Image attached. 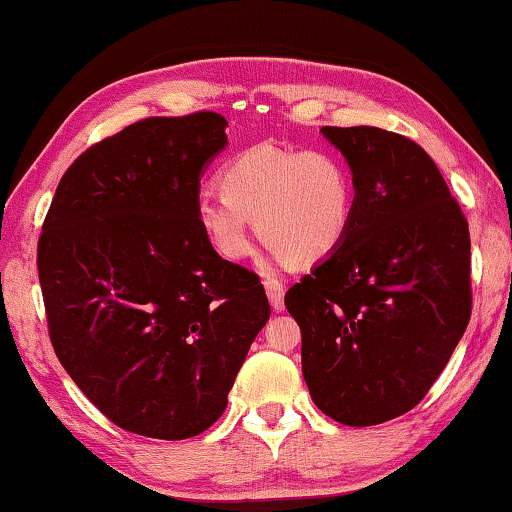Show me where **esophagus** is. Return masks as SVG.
Listing matches in <instances>:
<instances>
[{"label":"esophagus","mask_w":512,"mask_h":512,"mask_svg":"<svg viewBox=\"0 0 512 512\" xmlns=\"http://www.w3.org/2000/svg\"><path fill=\"white\" fill-rule=\"evenodd\" d=\"M264 287H266V296H269L271 308L276 310V312L285 310V289H282L280 282H276V280H264Z\"/></svg>","instance_id":"34e87169"}]
</instances>
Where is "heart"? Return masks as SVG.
<instances>
[{
	"label": "heart",
	"instance_id": "1",
	"mask_svg": "<svg viewBox=\"0 0 512 512\" xmlns=\"http://www.w3.org/2000/svg\"><path fill=\"white\" fill-rule=\"evenodd\" d=\"M220 197H202L195 218L209 246L227 262L253 255V230L280 259L308 264L333 255L356 218V181L331 149L259 142L218 170Z\"/></svg>",
	"mask_w": 512,
	"mask_h": 512
}]
</instances>
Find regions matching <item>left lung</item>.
Wrapping results in <instances>:
<instances>
[{"instance_id": "8db88e82", "label": "left lung", "mask_w": 512, "mask_h": 512, "mask_svg": "<svg viewBox=\"0 0 512 512\" xmlns=\"http://www.w3.org/2000/svg\"><path fill=\"white\" fill-rule=\"evenodd\" d=\"M322 133L352 167L356 218L285 305L301 326L312 402L333 421L368 427L414 409L467 331L469 225L409 137L375 126Z\"/></svg>"}]
</instances>
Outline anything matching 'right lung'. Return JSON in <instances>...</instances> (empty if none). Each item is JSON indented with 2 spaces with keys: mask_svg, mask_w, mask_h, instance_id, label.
I'll return each instance as SVG.
<instances>
[{
  "mask_svg": "<svg viewBox=\"0 0 512 512\" xmlns=\"http://www.w3.org/2000/svg\"><path fill=\"white\" fill-rule=\"evenodd\" d=\"M225 128L195 112L105 137L61 177L38 239L59 363L142 437L188 439L216 423L271 315L259 278L220 257L195 218Z\"/></svg>",
  "mask_w": 512,
  "mask_h": 512,
  "instance_id": "1",
  "label": "right lung"
}]
</instances>
